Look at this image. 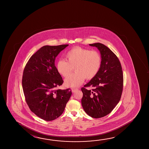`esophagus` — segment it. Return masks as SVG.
I'll list each match as a JSON object with an SVG mask.
<instances>
[{
	"label": "esophagus",
	"instance_id": "obj_1",
	"mask_svg": "<svg viewBox=\"0 0 149 149\" xmlns=\"http://www.w3.org/2000/svg\"><path fill=\"white\" fill-rule=\"evenodd\" d=\"M78 89H77V88H73V89H72V93H74L75 91L78 90Z\"/></svg>",
	"mask_w": 149,
	"mask_h": 149
}]
</instances>
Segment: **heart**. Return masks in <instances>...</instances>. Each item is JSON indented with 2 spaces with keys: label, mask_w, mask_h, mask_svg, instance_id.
<instances>
[{
  "label": "heart",
  "mask_w": 149,
  "mask_h": 149,
  "mask_svg": "<svg viewBox=\"0 0 149 149\" xmlns=\"http://www.w3.org/2000/svg\"><path fill=\"white\" fill-rule=\"evenodd\" d=\"M67 61L59 60L56 70L60 75L66 77L73 68L75 73L71 74L64 80L69 87H76L82 84L85 78L91 79L97 74L101 66V58L97 51H90L79 47H75L66 54Z\"/></svg>",
  "instance_id": "obj_1"
}]
</instances>
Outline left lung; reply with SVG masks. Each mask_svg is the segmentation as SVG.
<instances>
[{
  "label": "left lung",
  "instance_id": "1",
  "mask_svg": "<svg viewBox=\"0 0 149 149\" xmlns=\"http://www.w3.org/2000/svg\"><path fill=\"white\" fill-rule=\"evenodd\" d=\"M100 51L101 64L99 71L84 87H93L92 90L81 88V104L88 115L98 118L111 112L119 102L123 87L122 66L117 56L107 47L101 43L89 44Z\"/></svg>",
  "mask_w": 149,
  "mask_h": 149
}]
</instances>
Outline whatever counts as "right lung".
I'll use <instances>...</instances> for the list:
<instances>
[{"instance_id":"add662e5","label":"right lung","mask_w":149,"mask_h":149,"mask_svg":"<svg viewBox=\"0 0 149 149\" xmlns=\"http://www.w3.org/2000/svg\"><path fill=\"white\" fill-rule=\"evenodd\" d=\"M68 45L45 46L32 56L25 66L22 87L27 105L46 121L59 117L71 97V91L57 89L63 81L55 66L59 53Z\"/></svg>"}]
</instances>
